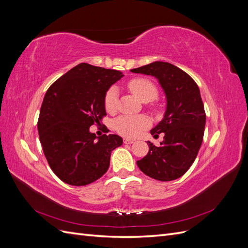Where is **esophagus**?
I'll return each instance as SVG.
<instances>
[{"label":"esophagus","mask_w":248,"mask_h":248,"mask_svg":"<svg viewBox=\"0 0 248 248\" xmlns=\"http://www.w3.org/2000/svg\"><path fill=\"white\" fill-rule=\"evenodd\" d=\"M123 141H124V144H128V145L133 144V140H130V139H124Z\"/></svg>","instance_id":"esophagus-1"}]
</instances>
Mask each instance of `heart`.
<instances>
[{"instance_id": "b5f03b06", "label": "heart", "mask_w": 248, "mask_h": 248, "mask_svg": "<svg viewBox=\"0 0 248 248\" xmlns=\"http://www.w3.org/2000/svg\"><path fill=\"white\" fill-rule=\"evenodd\" d=\"M127 87L142 102L154 100L157 94V88L151 80L142 78L131 79ZM104 108L107 111L114 112L118 103V90L116 87H110L104 95ZM148 125V120L142 116H121L114 121V128L124 137L133 138Z\"/></svg>"}]
</instances>
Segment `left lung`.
<instances>
[{
    "label": "left lung",
    "mask_w": 248,
    "mask_h": 248,
    "mask_svg": "<svg viewBox=\"0 0 248 248\" xmlns=\"http://www.w3.org/2000/svg\"><path fill=\"white\" fill-rule=\"evenodd\" d=\"M131 72L158 79L167 97L163 119L151 130L154 138L163 133L159 147L148 141V154L138 160L145 175L158 181H171L191 167L204 138L206 112L200 89L188 74L177 66L156 61Z\"/></svg>",
    "instance_id": "left-lung-1"
}]
</instances>
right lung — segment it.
Here are the masks:
<instances>
[{"label":"right lung","mask_w":248,"mask_h":248,"mask_svg":"<svg viewBox=\"0 0 248 248\" xmlns=\"http://www.w3.org/2000/svg\"><path fill=\"white\" fill-rule=\"evenodd\" d=\"M122 72L87 63L73 67L44 96L38 119L43 153L63 182L84 186L106 174L111 151L122 145L117 134L97 138L90 126L107 116L104 95Z\"/></svg>","instance_id":"obj_1"}]
</instances>
